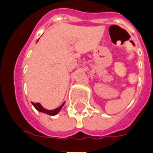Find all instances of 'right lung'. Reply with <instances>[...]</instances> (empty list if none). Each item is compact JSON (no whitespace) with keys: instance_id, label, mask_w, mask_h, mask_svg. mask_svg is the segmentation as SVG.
I'll return each mask as SVG.
<instances>
[{"instance_id":"obj_1","label":"right lung","mask_w":153,"mask_h":153,"mask_svg":"<svg viewBox=\"0 0 153 153\" xmlns=\"http://www.w3.org/2000/svg\"><path fill=\"white\" fill-rule=\"evenodd\" d=\"M32 105H34L35 108H36L38 111L42 112V113H45V114H48V115H51V116H54V115H55V114H57L60 111V109H62V107L63 106V105H64V103H63V104L61 105L59 107H58L57 109H53V110H48V109H44V107L42 106L41 105L39 104V103H34V102H32Z\"/></svg>"}]
</instances>
